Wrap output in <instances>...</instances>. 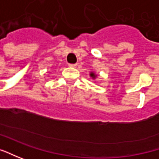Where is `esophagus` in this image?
<instances>
[{
	"label": "esophagus",
	"mask_w": 159,
	"mask_h": 159,
	"mask_svg": "<svg viewBox=\"0 0 159 159\" xmlns=\"http://www.w3.org/2000/svg\"><path fill=\"white\" fill-rule=\"evenodd\" d=\"M69 66L70 68H75L77 66V64H69Z\"/></svg>",
	"instance_id": "obj_1"
}]
</instances>
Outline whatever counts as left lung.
Listing matches in <instances>:
<instances>
[{"label":"left lung","instance_id":"obj_1","mask_svg":"<svg viewBox=\"0 0 159 159\" xmlns=\"http://www.w3.org/2000/svg\"><path fill=\"white\" fill-rule=\"evenodd\" d=\"M90 77H91V78H92V79L95 80L97 78V76H98V75H97L96 73H95V72L91 71V72H90Z\"/></svg>","mask_w":159,"mask_h":159}]
</instances>
